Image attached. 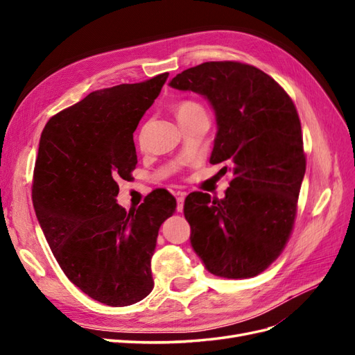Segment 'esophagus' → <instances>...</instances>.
I'll list each match as a JSON object with an SVG mask.
<instances>
[{
	"instance_id": "34e87169",
	"label": "esophagus",
	"mask_w": 355,
	"mask_h": 355,
	"mask_svg": "<svg viewBox=\"0 0 355 355\" xmlns=\"http://www.w3.org/2000/svg\"><path fill=\"white\" fill-rule=\"evenodd\" d=\"M187 197V192H178V197H176V210L182 211L184 209V201Z\"/></svg>"
}]
</instances>
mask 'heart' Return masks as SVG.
<instances>
[{
	"mask_svg": "<svg viewBox=\"0 0 355 355\" xmlns=\"http://www.w3.org/2000/svg\"><path fill=\"white\" fill-rule=\"evenodd\" d=\"M204 111L201 108V105H198L197 102H192V101H184V102H179L176 105V115H178V120H184V118L189 116V115H194L197 112Z\"/></svg>",
	"mask_w": 355,
	"mask_h": 355,
	"instance_id": "b5f03b06",
	"label": "heart"
}]
</instances>
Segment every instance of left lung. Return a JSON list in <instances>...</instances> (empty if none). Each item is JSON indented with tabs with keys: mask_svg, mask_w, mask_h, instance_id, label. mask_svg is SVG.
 <instances>
[{
	"mask_svg": "<svg viewBox=\"0 0 355 355\" xmlns=\"http://www.w3.org/2000/svg\"><path fill=\"white\" fill-rule=\"evenodd\" d=\"M168 85L210 103V163L230 164L219 173L232 175L223 198H185L192 249L214 275H257L282 253L296 216L306 163L295 105L270 75L239 62L201 63Z\"/></svg>",
	"mask_w": 355,
	"mask_h": 355,
	"instance_id": "8db88e82",
	"label": "left lung"
}]
</instances>
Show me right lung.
<instances>
[{"instance_id": "obj_1", "label": "right lung", "mask_w": 355, "mask_h": 355, "mask_svg": "<svg viewBox=\"0 0 355 355\" xmlns=\"http://www.w3.org/2000/svg\"><path fill=\"white\" fill-rule=\"evenodd\" d=\"M167 77L93 92L51 116L40 139L32 185L40 227L69 280L110 306L151 293L158 230L176 210L166 189L128 211L116 204V180L137 164L133 133Z\"/></svg>"}]
</instances>
